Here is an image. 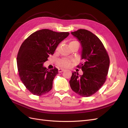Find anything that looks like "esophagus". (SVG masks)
<instances>
[{
	"label": "esophagus",
	"instance_id": "obj_1",
	"mask_svg": "<svg viewBox=\"0 0 128 128\" xmlns=\"http://www.w3.org/2000/svg\"><path fill=\"white\" fill-rule=\"evenodd\" d=\"M64 70L63 69H61V68H59V69H58V72H64Z\"/></svg>",
	"mask_w": 128,
	"mask_h": 128
}]
</instances>
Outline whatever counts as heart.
I'll return each mask as SVG.
<instances>
[{"label": "heart", "mask_w": 128, "mask_h": 128, "mask_svg": "<svg viewBox=\"0 0 128 128\" xmlns=\"http://www.w3.org/2000/svg\"><path fill=\"white\" fill-rule=\"evenodd\" d=\"M79 45L78 42L76 40H72L70 42H69V45L70 46V48L74 45ZM71 64H72V61L70 60L66 59H61L58 61V65L60 67H64V68H68L69 67H70Z\"/></svg>", "instance_id": "obj_1"}]
</instances>
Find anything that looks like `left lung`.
Listing matches in <instances>:
<instances>
[{"label": "left lung", "instance_id": "1", "mask_svg": "<svg viewBox=\"0 0 128 128\" xmlns=\"http://www.w3.org/2000/svg\"><path fill=\"white\" fill-rule=\"evenodd\" d=\"M71 34L82 46L83 62L77 67L81 68L83 74L79 76L78 72H72L69 84L76 94L88 97L97 92L105 82L110 58L102 41L90 31L79 29Z\"/></svg>", "mask_w": 128, "mask_h": 128}]
</instances>
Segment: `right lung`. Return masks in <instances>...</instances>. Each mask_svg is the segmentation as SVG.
<instances>
[{
    "label": "right lung",
    "instance_id": "1",
    "mask_svg": "<svg viewBox=\"0 0 128 128\" xmlns=\"http://www.w3.org/2000/svg\"><path fill=\"white\" fill-rule=\"evenodd\" d=\"M68 32L42 29L32 33L20 46L17 56L18 75L26 88L34 95L42 96L51 90L58 69L42 66L58 45L68 37Z\"/></svg>",
    "mask_w": 128,
    "mask_h": 128
}]
</instances>
